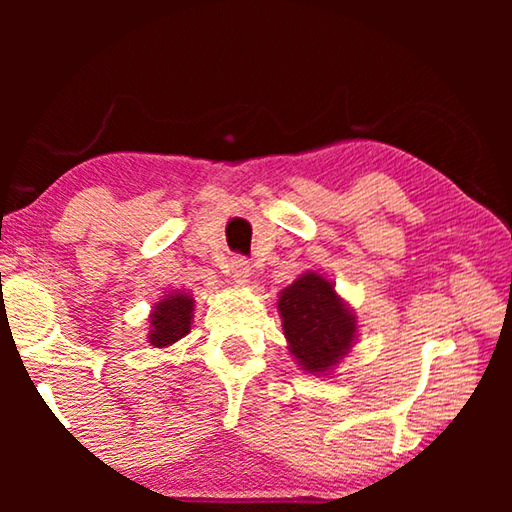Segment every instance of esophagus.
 I'll use <instances>...</instances> for the list:
<instances>
[{"label":"esophagus","instance_id":"obj_1","mask_svg":"<svg viewBox=\"0 0 512 512\" xmlns=\"http://www.w3.org/2000/svg\"><path fill=\"white\" fill-rule=\"evenodd\" d=\"M230 275L235 282L246 284L248 277L253 275V266H250V262H246L244 257H232L230 259Z\"/></svg>","mask_w":512,"mask_h":512}]
</instances>
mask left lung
Masks as SVG:
<instances>
[{
  "label": "left lung",
  "mask_w": 512,
  "mask_h": 512,
  "mask_svg": "<svg viewBox=\"0 0 512 512\" xmlns=\"http://www.w3.org/2000/svg\"><path fill=\"white\" fill-rule=\"evenodd\" d=\"M277 309L291 354L302 370L314 375L329 372L352 348L357 318L323 275H300L280 293Z\"/></svg>",
  "instance_id": "obj_1"
}]
</instances>
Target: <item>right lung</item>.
<instances>
[{
  "instance_id": "right-lung-1",
  "label": "right lung",
  "mask_w": 512,
  "mask_h": 512,
  "mask_svg": "<svg viewBox=\"0 0 512 512\" xmlns=\"http://www.w3.org/2000/svg\"><path fill=\"white\" fill-rule=\"evenodd\" d=\"M192 311L194 300L183 291L169 293L167 298H162L158 305L153 307L151 314V332L149 343L153 348H167V345L176 343L189 334L192 327Z\"/></svg>"
}]
</instances>
